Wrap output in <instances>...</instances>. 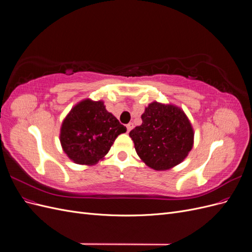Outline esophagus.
Returning a JSON list of instances; mask_svg holds the SVG:
<instances>
[{"label":"esophagus","mask_w":252,"mask_h":252,"mask_svg":"<svg viewBox=\"0 0 252 252\" xmlns=\"http://www.w3.org/2000/svg\"><path fill=\"white\" fill-rule=\"evenodd\" d=\"M126 127H127V131L129 132V131H130L131 129L133 128V124H132V123H129V124H127V125H126Z\"/></svg>","instance_id":"obj_1"}]
</instances>
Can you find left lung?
I'll use <instances>...</instances> for the list:
<instances>
[{
    "mask_svg": "<svg viewBox=\"0 0 252 252\" xmlns=\"http://www.w3.org/2000/svg\"><path fill=\"white\" fill-rule=\"evenodd\" d=\"M143 123L129 132L136 154L156 170L180 164L193 145V130L184 111L173 105L149 104Z\"/></svg>",
    "mask_w": 252,
    "mask_h": 252,
    "instance_id": "left-lung-1",
    "label": "left lung"
}]
</instances>
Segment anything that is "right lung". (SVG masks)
Here are the masks:
<instances>
[{
	"label": "right lung",
	"mask_w": 252,
	"mask_h": 252,
	"mask_svg": "<svg viewBox=\"0 0 252 252\" xmlns=\"http://www.w3.org/2000/svg\"><path fill=\"white\" fill-rule=\"evenodd\" d=\"M126 127L106 110L104 103L85 100L64 120L60 140L65 154L77 164L93 165L107 154Z\"/></svg>",
	"instance_id": "1"
}]
</instances>
